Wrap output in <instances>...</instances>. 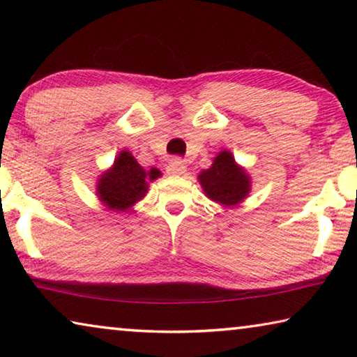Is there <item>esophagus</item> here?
<instances>
[{
	"mask_svg": "<svg viewBox=\"0 0 357 357\" xmlns=\"http://www.w3.org/2000/svg\"><path fill=\"white\" fill-rule=\"evenodd\" d=\"M187 170V167L183 160L179 159H173L170 164L167 165V173L172 174V176H181V174H184Z\"/></svg>",
	"mask_w": 357,
	"mask_h": 357,
	"instance_id": "obj_1",
	"label": "esophagus"
}]
</instances>
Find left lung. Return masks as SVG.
<instances>
[{
  "instance_id": "left-lung-1",
  "label": "left lung",
  "mask_w": 357,
  "mask_h": 357,
  "mask_svg": "<svg viewBox=\"0 0 357 357\" xmlns=\"http://www.w3.org/2000/svg\"><path fill=\"white\" fill-rule=\"evenodd\" d=\"M198 183L211 202L225 208L238 206L252 190L250 174L228 149L217 153L208 170L198 174Z\"/></svg>"
}]
</instances>
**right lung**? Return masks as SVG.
<instances>
[{
  "label": "right lung",
  "instance_id": "add662e5",
  "mask_svg": "<svg viewBox=\"0 0 357 357\" xmlns=\"http://www.w3.org/2000/svg\"><path fill=\"white\" fill-rule=\"evenodd\" d=\"M157 168H143L129 149L119 151L113 165L96 181V195L107 209L128 213L148 193L149 183L160 178Z\"/></svg>",
  "mask_w": 357,
  "mask_h": 357
}]
</instances>
